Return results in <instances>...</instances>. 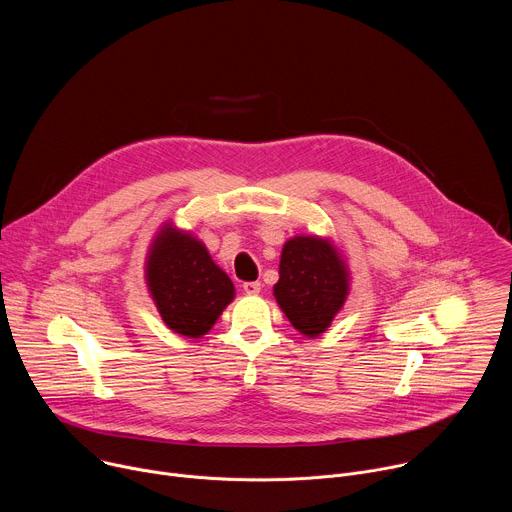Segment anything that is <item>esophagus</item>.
<instances>
[{"mask_svg": "<svg viewBox=\"0 0 512 512\" xmlns=\"http://www.w3.org/2000/svg\"><path fill=\"white\" fill-rule=\"evenodd\" d=\"M243 289H245V294L257 296L261 291V283L259 281H247V283H243Z\"/></svg>", "mask_w": 512, "mask_h": 512, "instance_id": "1", "label": "esophagus"}]
</instances>
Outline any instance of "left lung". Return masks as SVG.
Masks as SVG:
<instances>
[{"label": "left lung", "mask_w": 512, "mask_h": 512, "mask_svg": "<svg viewBox=\"0 0 512 512\" xmlns=\"http://www.w3.org/2000/svg\"><path fill=\"white\" fill-rule=\"evenodd\" d=\"M350 273L340 249L326 237L298 235L285 241L273 296L300 334L318 338L342 310Z\"/></svg>", "instance_id": "8db88e82"}]
</instances>
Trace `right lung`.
<instances>
[{
  "label": "right lung",
  "instance_id": "1",
  "mask_svg": "<svg viewBox=\"0 0 512 512\" xmlns=\"http://www.w3.org/2000/svg\"><path fill=\"white\" fill-rule=\"evenodd\" d=\"M145 283L164 324L186 338H202L235 300L231 277L202 241L164 223L145 257Z\"/></svg>",
  "mask_w": 512,
  "mask_h": 512
}]
</instances>
